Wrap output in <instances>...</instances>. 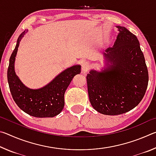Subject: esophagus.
Returning <instances> with one entry per match:
<instances>
[{
    "label": "esophagus",
    "mask_w": 156,
    "mask_h": 156,
    "mask_svg": "<svg viewBox=\"0 0 156 156\" xmlns=\"http://www.w3.org/2000/svg\"><path fill=\"white\" fill-rule=\"evenodd\" d=\"M89 62H83V65H82V72L86 73L87 72V70L89 69Z\"/></svg>",
    "instance_id": "obj_1"
}]
</instances>
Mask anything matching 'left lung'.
Here are the masks:
<instances>
[{"label":"left lung","instance_id":"1","mask_svg":"<svg viewBox=\"0 0 156 156\" xmlns=\"http://www.w3.org/2000/svg\"><path fill=\"white\" fill-rule=\"evenodd\" d=\"M112 47L102 52L105 66L87 76L91 106L102 114L115 115L138 105L146 92L149 74L137 37L122 26Z\"/></svg>","mask_w":156,"mask_h":156}]
</instances>
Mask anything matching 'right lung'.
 I'll return each instance as SVG.
<instances>
[{
  "instance_id": "obj_1",
  "label": "right lung",
  "mask_w": 156,
  "mask_h": 156,
  "mask_svg": "<svg viewBox=\"0 0 156 156\" xmlns=\"http://www.w3.org/2000/svg\"><path fill=\"white\" fill-rule=\"evenodd\" d=\"M27 32L23 31L18 37L9 58L7 80L10 92L18 107L27 114L36 118L54 117L62 112L65 105V92L73 78L80 73L81 66L76 65L66 69L43 87L28 88L16 74L14 69L20 42Z\"/></svg>"
}]
</instances>
